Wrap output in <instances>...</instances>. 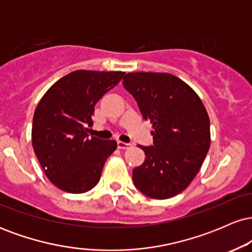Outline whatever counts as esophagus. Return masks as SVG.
<instances>
[{
	"label": "esophagus",
	"instance_id": "34e87169",
	"mask_svg": "<svg viewBox=\"0 0 252 252\" xmlns=\"http://www.w3.org/2000/svg\"><path fill=\"white\" fill-rule=\"evenodd\" d=\"M130 146H131V144H130V143H126V142H122V141H118V142H117L118 149H126V148H129Z\"/></svg>",
	"mask_w": 252,
	"mask_h": 252
}]
</instances>
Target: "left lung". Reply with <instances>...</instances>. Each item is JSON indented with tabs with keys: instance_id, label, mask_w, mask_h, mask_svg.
Wrapping results in <instances>:
<instances>
[{
	"instance_id": "obj_1",
	"label": "left lung",
	"mask_w": 252,
	"mask_h": 252,
	"mask_svg": "<svg viewBox=\"0 0 252 252\" xmlns=\"http://www.w3.org/2000/svg\"><path fill=\"white\" fill-rule=\"evenodd\" d=\"M123 86L154 128V146H140L146 160L132 170L135 186L149 198H172L189 187L210 149L206 109L194 90L170 73H128Z\"/></svg>"
}]
</instances>
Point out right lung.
<instances>
[{"label":"right lung","mask_w":252,"mask_h":252,"mask_svg":"<svg viewBox=\"0 0 252 252\" xmlns=\"http://www.w3.org/2000/svg\"><path fill=\"white\" fill-rule=\"evenodd\" d=\"M124 72L78 70L48 89L37 104L32 143L45 174L58 189L85 193L94 189L115 149L114 140L89 136L94 105L114 89Z\"/></svg>","instance_id":"1"}]
</instances>
